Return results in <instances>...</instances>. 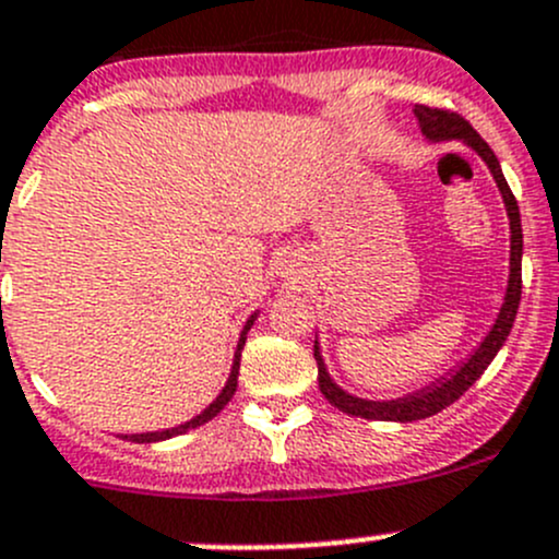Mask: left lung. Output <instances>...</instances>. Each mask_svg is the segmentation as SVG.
Segmentation results:
<instances>
[{"instance_id":"obj_1","label":"left lung","mask_w":559,"mask_h":559,"mask_svg":"<svg viewBox=\"0 0 559 559\" xmlns=\"http://www.w3.org/2000/svg\"><path fill=\"white\" fill-rule=\"evenodd\" d=\"M414 116L419 121L421 134H425L430 143H443V140H460L462 145L476 151L484 159V165L492 173L495 183H498L500 197H503L506 216H509V229H511V253H509V284H506L503 306H500L498 319L489 326V332L484 335V341L473 348V354H467L465 362L456 365L454 370H449L447 376L436 379L432 384L408 392L405 397L394 400H365L357 394H348L346 389H341L332 381L330 370H326L324 357H321V346L316 341L313 357L319 365V389L337 411L352 416H362V419H379V421H419L427 416L438 414V411L449 408L454 400H460L478 379H481L484 370L489 368L498 352L503 348L506 337H509L511 326H514L516 311H520L522 300V218H520V205H516L514 194H511L509 183H506V175L500 170L498 156L492 154L487 143L478 138L476 129L465 121L462 116L449 110H438V107L416 105Z\"/></svg>"}]
</instances>
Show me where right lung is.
I'll list each match as a JSON object with an SVG mask.
<instances>
[{
    "instance_id": "1",
    "label": "right lung",
    "mask_w": 559,
    "mask_h": 559,
    "mask_svg": "<svg viewBox=\"0 0 559 559\" xmlns=\"http://www.w3.org/2000/svg\"><path fill=\"white\" fill-rule=\"evenodd\" d=\"M257 316H259V311H253L251 316H248V321H246V326H243V332H240V341H238V348H235V359H233V370H229V379H227V384H224V389L222 392H218V397L213 400L211 405H207L205 411H202V414H197L194 419H189V421H183V425H178V427H170V430H159V432H132V436H123V438H129V441H134V443H156V441H167V438H175V436H183V432H189V430H194V427H200V425H205V421H211L213 416H218L224 411V405L229 403V400H233V394H235V389H238V373H240V354H243V346H246V335H248V330H251L253 326V321H257Z\"/></svg>"
}]
</instances>
